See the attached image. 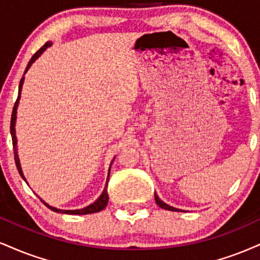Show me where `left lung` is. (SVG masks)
<instances>
[{
  "label": "left lung",
  "mask_w": 260,
  "mask_h": 260,
  "mask_svg": "<svg viewBox=\"0 0 260 260\" xmlns=\"http://www.w3.org/2000/svg\"><path fill=\"white\" fill-rule=\"evenodd\" d=\"M155 201H156V203H157L158 206H160L161 208H164V209H167V211H179V209H177V208H174V207H171V206H168V205H166L165 202H162L160 199H158V196L156 195L155 193Z\"/></svg>",
  "instance_id": "obj_1"
}]
</instances>
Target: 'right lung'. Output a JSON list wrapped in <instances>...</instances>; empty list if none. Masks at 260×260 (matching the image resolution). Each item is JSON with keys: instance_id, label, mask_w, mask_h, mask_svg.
<instances>
[{"instance_id": "add662e5", "label": "right lung", "mask_w": 260, "mask_h": 260, "mask_svg": "<svg viewBox=\"0 0 260 260\" xmlns=\"http://www.w3.org/2000/svg\"><path fill=\"white\" fill-rule=\"evenodd\" d=\"M52 43L51 42H46L45 45H43L41 48L37 51L35 54L32 55V58L30 59L29 64H27L26 67V70H25V73L27 71V69L31 67V64H32L34 61L36 60L37 58L40 57L41 54H42L43 52L46 51L47 48H48L49 46H51ZM23 82H24V77L20 80V84H19V94H18V98H17V102H15L14 104V108H13V111H12V117H11V134H12V142H13V150H14V160H15V165H17V168H18V172H19V174L21 176V178L25 180L24 178V174L23 172H21V167H20V164H19V157H18V154H17V138H15V129H14V124H15V117H17V106H18V100L20 98V90H21V86H23ZM26 181V180H25ZM108 181H109V177H108ZM108 181H106V186L104 189V191H103L102 195H100V198L96 200L94 203H92V205H89L88 207L86 208H82V209H75V211H62V209H58V208H54V207H51V206H48L47 203L45 205L48 207L51 211H54L57 212V213H67V214H89V213H95V212H100L103 211L106 207V205H108V201H109V195H108Z\"/></svg>"}]
</instances>
